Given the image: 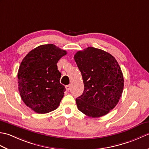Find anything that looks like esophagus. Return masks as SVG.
<instances>
[{
    "label": "esophagus",
    "instance_id": "34e87169",
    "mask_svg": "<svg viewBox=\"0 0 149 149\" xmlns=\"http://www.w3.org/2000/svg\"><path fill=\"white\" fill-rule=\"evenodd\" d=\"M65 88H66V90L67 91H69L70 90V88H71V86H70V85H66V86H65Z\"/></svg>",
    "mask_w": 149,
    "mask_h": 149
}]
</instances>
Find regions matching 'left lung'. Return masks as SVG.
<instances>
[{
	"mask_svg": "<svg viewBox=\"0 0 149 149\" xmlns=\"http://www.w3.org/2000/svg\"><path fill=\"white\" fill-rule=\"evenodd\" d=\"M74 59L84 86L76 99L78 109L92 118L106 115L118 104L124 86L118 62L109 53L91 47L77 52Z\"/></svg>",
	"mask_w": 149,
	"mask_h": 149,
	"instance_id": "8db88e82",
	"label": "left lung"
}]
</instances>
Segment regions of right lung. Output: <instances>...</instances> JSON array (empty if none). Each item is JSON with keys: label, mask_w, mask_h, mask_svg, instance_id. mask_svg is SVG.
<instances>
[{"label": "right lung", "mask_w": 149, "mask_h": 149, "mask_svg": "<svg viewBox=\"0 0 149 149\" xmlns=\"http://www.w3.org/2000/svg\"><path fill=\"white\" fill-rule=\"evenodd\" d=\"M66 54V50L47 44L33 49L22 60L18 90L26 105L36 113H47L58 107L66 90L60 83L57 63Z\"/></svg>", "instance_id": "1"}]
</instances>
